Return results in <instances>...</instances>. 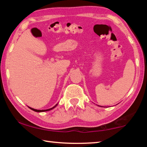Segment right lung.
<instances>
[{
    "instance_id": "obj_1",
    "label": "right lung",
    "mask_w": 147,
    "mask_h": 147,
    "mask_svg": "<svg viewBox=\"0 0 147 147\" xmlns=\"http://www.w3.org/2000/svg\"><path fill=\"white\" fill-rule=\"evenodd\" d=\"M58 104H56L55 106H54V107H53V108H50V109H34V108H30V107H29V108L30 109H31L32 110H33V111H36V112H43V111H49V110H51V109H54V108H55V107H56L57 106V105H58Z\"/></svg>"
}]
</instances>
